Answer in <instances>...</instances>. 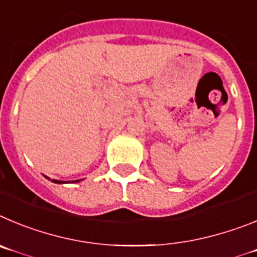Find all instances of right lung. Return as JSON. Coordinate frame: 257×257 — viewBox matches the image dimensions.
I'll return each mask as SVG.
<instances>
[{"label":"right lung","mask_w":257,"mask_h":257,"mask_svg":"<svg viewBox=\"0 0 257 257\" xmlns=\"http://www.w3.org/2000/svg\"><path fill=\"white\" fill-rule=\"evenodd\" d=\"M48 179H50V178H48ZM52 182H54V183H65V182H61V180H56V179H52ZM74 182L77 183V182H79V180H74Z\"/></svg>","instance_id":"obj_1"}]
</instances>
